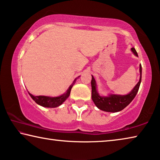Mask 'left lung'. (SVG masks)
Masks as SVG:
<instances>
[{
    "label": "left lung",
    "instance_id": "8db88e82",
    "mask_svg": "<svg viewBox=\"0 0 160 160\" xmlns=\"http://www.w3.org/2000/svg\"><path fill=\"white\" fill-rule=\"evenodd\" d=\"M131 51L135 56L138 57L137 52L134 48H131ZM140 80L136 84L132 90L126 95H117V94H110L108 96H101L99 95L97 91V86L95 81V78L92 76L91 79V98L94 104L96 107L102 111L106 112H116L122 111L125 107L130 103L134 98L135 97L138 90H139L140 85L142 78V66L140 65Z\"/></svg>",
    "mask_w": 160,
    "mask_h": 160
}]
</instances>
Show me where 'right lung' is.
<instances>
[{
	"instance_id": "1",
	"label": "right lung",
	"mask_w": 160,
	"mask_h": 160,
	"mask_svg": "<svg viewBox=\"0 0 160 160\" xmlns=\"http://www.w3.org/2000/svg\"><path fill=\"white\" fill-rule=\"evenodd\" d=\"M77 78H75L74 82L72 83V84H71L70 86L68 88L67 92L63 93L62 95L59 96H57V97H50V96H33L32 94H31L28 92L30 94L34 101H35L36 103L40 105L41 106L46 107V108H56V107L59 106L60 105H62L64 102L67 100V98L69 97L70 95L71 90H72V86H74V83Z\"/></svg>"
}]
</instances>
